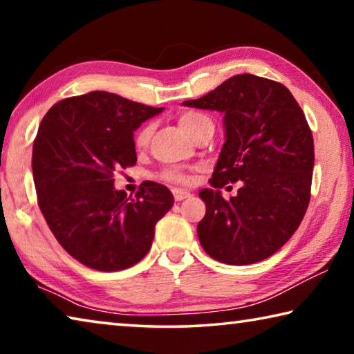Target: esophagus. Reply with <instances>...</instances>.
Instances as JSON below:
<instances>
[{"label": "esophagus", "mask_w": 354, "mask_h": 354, "mask_svg": "<svg viewBox=\"0 0 354 354\" xmlns=\"http://www.w3.org/2000/svg\"><path fill=\"white\" fill-rule=\"evenodd\" d=\"M173 196H175L176 201H183L185 198H190V192L183 190V189H173Z\"/></svg>", "instance_id": "obj_1"}]
</instances>
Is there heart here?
Masks as SVG:
<instances>
[{"instance_id": "1", "label": "heart", "mask_w": 354, "mask_h": 354, "mask_svg": "<svg viewBox=\"0 0 354 354\" xmlns=\"http://www.w3.org/2000/svg\"><path fill=\"white\" fill-rule=\"evenodd\" d=\"M179 127H181L185 133H187L190 137L194 136L196 131L207 127V124H212L211 118L206 117L205 113H200V112H184L181 117H179ZM151 134H153V127L151 124H147V127H143L139 133L136 136V148L137 149H143L147 148L149 139H151ZM164 178L169 179V181H175V183H187L189 181V176L185 175V173L179 171V170H169L164 173Z\"/></svg>"}]
</instances>
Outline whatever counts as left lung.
I'll use <instances>...</instances> for the list:
<instances>
[{"instance_id": "8db88e82", "label": "left lung", "mask_w": 354, "mask_h": 354, "mask_svg": "<svg viewBox=\"0 0 354 354\" xmlns=\"http://www.w3.org/2000/svg\"><path fill=\"white\" fill-rule=\"evenodd\" d=\"M183 106L225 115V143L209 179L214 189L200 192L201 247L230 266L267 259L298 230L310 200L314 140L301 107L283 84L250 73ZM236 180L241 189L226 202L218 189Z\"/></svg>"}]
</instances>
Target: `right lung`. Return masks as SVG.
Wrapping results in <instances>:
<instances>
[{"instance_id":"1","label":"right lung","mask_w":354,"mask_h":354,"mask_svg":"<svg viewBox=\"0 0 354 354\" xmlns=\"http://www.w3.org/2000/svg\"><path fill=\"white\" fill-rule=\"evenodd\" d=\"M162 111L95 91L59 101L41 120L32 148L40 211L62 248L84 266L133 267L175 203L153 181L143 183L136 198L113 187V171L137 162L134 131Z\"/></svg>"}]
</instances>
